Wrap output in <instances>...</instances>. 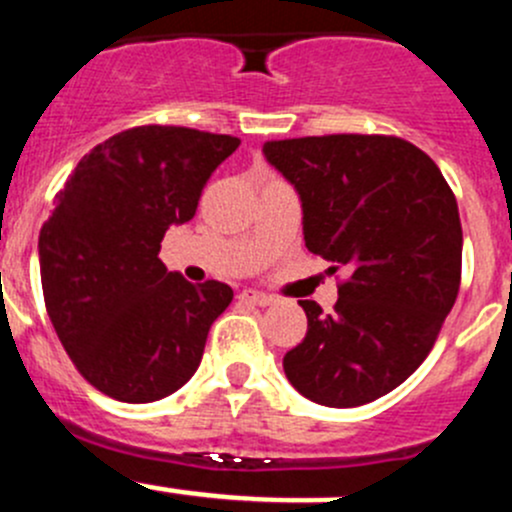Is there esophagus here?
<instances>
[{
  "mask_svg": "<svg viewBox=\"0 0 512 512\" xmlns=\"http://www.w3.org/2000/svg\"><path fill=\"white\" fill-rule=\"evenodd\" d=\"M240 300L250 302V305H257V307H267V305H272V302H275V297L265 295V292H260V290H242Z\"/></svg>",
  "mask_w": 512,
  "mask_h": 512,
  "instance_id": "esophagus-1",
  "label": "esophagus"
}]
</instances>
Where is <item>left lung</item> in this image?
I'll list each match as a JSON object with an SVG mask.
<instances>
[{"mask_svg":"<svg viewBox=\"0 0 512 512\" xmlns=\"http://www.w3.org/2000/svg\"><path fill=\"white\" fill-rule=\"evenodd\" d=\"M295 187L312 255L345 270L332 312L300 300L307 335L282 360L292 388L357 408L408 380L433 350L460 290L458 202L433 160L400 137L265 142Z\"/></svg>","mask_w":512,"mask_h":512,"instance_id":"8db88e82","label":"left lung"}]
</instances>
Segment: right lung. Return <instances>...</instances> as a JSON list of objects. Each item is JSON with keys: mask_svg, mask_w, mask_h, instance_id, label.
I'll return each instance as SVG.
<instances>
[{"mask_svg": "<svg viewBox=\"0 0 512 512\" xmlns=\"http://www.w3.org/2000/svg\"><path fill=\"white\" fill-rule=\"evenodd\" d=\"M240 147L230 135L147 124L79 160L39 232L47 315L99 393L155 403L197 372L232 287L192 285L162 265L160 242L195 217L202 187Z\"/></svg>", "mask_w": 512, "mask_h": 512, "instance_id": "add662e5", "label": "right lung"}]
</instances>
